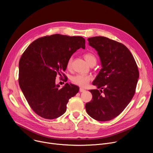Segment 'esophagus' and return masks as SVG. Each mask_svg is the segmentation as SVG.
Wrapping results in <instances>:
<instances>
[{
  "mask_svg": "<svg viewBox=\"0 0 153 153\" xmlns=\"http://www.w3.org/2000/svg\"><path fill=\"white\" fill-rule=\"evenodd\" d=\"M85 91V89H83V88H79V91H80V93L84 92Z\"/></svg>",
  "mask_w": 153,
  "mask_h": 153,
  "instance_id": "obj_1",
  "label": "esophagus"
}]
</instances>
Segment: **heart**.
Wrapping results in <instances>:
<instances>
[{
    "label": "heart",
    "instance_id": "heart-1",
    "mask_svg": "<svg viewBox=\"0 0 153 153\" xmlns=\"http://www.w3.org/2000/svg\"><path fill=\"white\" fill-rule=\"evenodd\" d=\"M84 58L90 65L96 63V57L95 56L90 53H86L84 55ZM72 66V58H70L67 63V68L70 69ZM91 77L88 75H83V74H77L71 78V82L73 83L78 85L81 87H85L88 84Z\"/></svg>",
    "mask_w": 153,
    "mask_h": 153
}]
</instances>
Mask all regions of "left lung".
<instances>
[{
    "label": "left lung",
    "mask_w": 153,
    "mask_h": 153,
    "mask_svg": "<svg viewBox=\"0 0 153 153\" xmlns=\"http://www.w3.org/2000/svg\"><path fill=\"white\" fill-rule=\"evenodd\" d=\"M88 40L97 51L102 68L93 82L100 90H90L93 98L85 108L94 119L108 121L119 116L133 97L139 77L138 68L132 54L122 43L102 36Z\"/></svg>",
    "instance_id": "obj_1"
}]
</instances>
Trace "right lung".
Masks as SVG:
<instances>
[{"label": "right lung", "mask_w": 153, "mask_h": 153, "mask_svg": "<svg viewBox=\"0 0 153 153\" xmlns=\"http://www.w3.org/2000/svg\"><path fill=\"white\" fill-rule=\"evenodd\" d=\"M85 40L80 36L60 34L45 36L33 42L19 60V83L32 110L39 116L54 119L63 114L70 98L79 87L67 83L62 88L56 84L57 75L65 77L68 59L82 48Z\"/></svg>", "instance_id": "right-lung-1"}]
</instances>
